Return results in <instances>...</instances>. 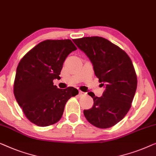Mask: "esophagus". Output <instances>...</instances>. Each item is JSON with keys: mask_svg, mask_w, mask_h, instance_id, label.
I'll return each mask as SVG.
<instances>
[{"mask_svg": "<svg viewBox=\"0 0 156 156\" xmlns=\"http://www.w3.org/2000/svg\"><path fill=\"white\" fill-rule=\"evenodd\" d=\"M85 95H86V93H84V92H83V91H79V97L84 96Z\"/></svg>", "mask_w": 156, "mask_h": 156, "instance_id": "34e87169", "label": "esophagus"}]
</instances>
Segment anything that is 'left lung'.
<instances>
[{"label": "left lung", "instance_id": "obj_1", "mask_svg": "<svg viewBox=\"0 0 156 156\" xmlns=\"http://www.w3.org/2000/svg\"><path fill=\"white\" fill-rule=\"evenodd\" d=\"M73 41L91 60L95 74L105 88L101 97L88 93L94 99V105L83 110V115L95 127H111L125 117L132 106L137 87L132 60L122 49L103 37Z\"/></svg>", "mask_w": 156, "mask_h": 156}]
</instances>
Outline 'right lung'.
I'll return each instance as SVG.
<instances>
[{"mask_svg":"<svg viewBox=\"0 0 156 156\" xmlns=\"http://www.w3.org/2000/svg\"><path fill=\"white\" fill-rule=\"evenodd\" d=\"M76 47L71 40H46L20 60L14 82V95L31 122L39 127L53 125L61 118L65 105L79 94L74 87L60 89L53 81L59 79L63 62Z\"/></svg>","mask_w":156,"mask_h":156,"instance_id":"1","label":"right lung"}]
</instances>
